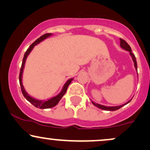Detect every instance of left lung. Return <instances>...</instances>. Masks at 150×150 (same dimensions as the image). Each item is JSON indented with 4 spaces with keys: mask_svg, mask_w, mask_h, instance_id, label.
<instances>
[{
    "mask_svg": "<svg viewBox=\"0 0 150 150\" xmlns=\"http://www.w3.org/2000/svg\"><path fill=\"white\" fill-rule=\"evenodd\" d=\"M120 47L122 49H124V50H126V51L129 52V54L131 55V58H132L133 63H134L135 68H136V71H137V62H136V57H135V55L133 54L132 53V52H131V47L129 46V45L128 44V43L126 42L125 40H124L123 39H121V38H120ZM137 73H138V71H137ZM131 99H132V98H131ZM131 100H129L128 102L125 103H124V104L121 105H118V106H105V105H100V104H98V103H96L95 102L92 101V100H91V103H92L96 107H97L98 108H100V109H101V110H103L115 111V110H119V109H120V108H121L122 107H123V106L125 105H127V104L129 103V102H131Z\"/></svg>",
    "mask_w": 150,
    "mask_h": 150,
    "instance_id": "1",
    "label": "left lung"
}]
</instances>
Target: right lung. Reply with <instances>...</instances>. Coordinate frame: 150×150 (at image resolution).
<instances>
[{
    "label": "right lung",
    "mask_w": 150,
    "mask_h": 150,
    "mask_svg": "<svg viewBox=\"0 0 150 150\" xmlns=\"http://www.w3.org/2000/svg\"><path fill=\"white\" fill-rule=\"evenodd\" d=\"M52 35V33H46L44 34V35L40 36L39 38H38L34 42L33 44L30 45V46L28 47V50H26V53L24 54V56H23V61H22V64H21V67L20 70V73H19V84H20V86L21 89V92H22L23 96L24 98L26 99L28 101H29L32 105H33L34 106L38 108H40V109H47V108H51L54 107V106L57 105L59 103V102L60 101V100L62 98V97L64 96L65 93H66V91H67V89L69 86V84L72 82L73 78H70L69 80H68L67 82L64 84V86H63L62 89H61V92L57 94L55 96L52 97L51 98L47 99V100H38V99H36L33 97L30 96L28 94V93L26 92V90H25L24 87H23V84H22V75L23 72V68H24L25 63H26V59L28 57V56L29 55L30 52L32 51V50L34 48V47L37 45L38 44H39L40 42H41L42 41L45 40L47 38L50 37Z\"/></svg>",
    "instance_id": "add662e5"
}]
</instances>
